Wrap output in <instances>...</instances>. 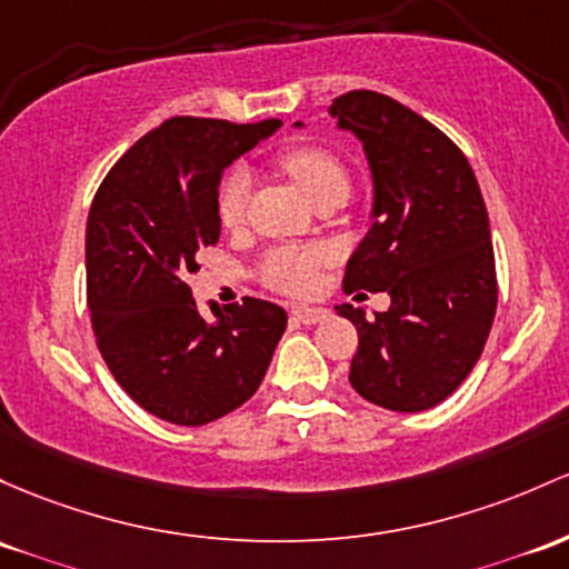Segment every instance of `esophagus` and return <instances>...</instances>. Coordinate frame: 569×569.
I'll return each instance as SVG.
<instances>
[{"label": "esophagus", "instance_id": "esophagus-1", "mask_svg": "<svg viewBox=\"0 0 569 569\" xmlns=\"http://www.w3.org/2000/svg\"><path fill=\"white\" fill-rule=\"evenodd\" d=\"M291 316H295L297 321H302L305 327H313V323L327 321L329 310L327 308H295L291 310Z\"/></svg>", "mask_w": 569, "mask_h": 569}]
</instances>
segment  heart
Masks as SVG:
<instances>
[{
    "label": "heart",
    "instance_id": "heart-1",
    "mask_svg": "<svg viewBox=\"0 0 569 569\" xmlns=\"http://www.w3.org/2000/svg\"><path fill=\"white\" fill-rule=\"evenodd\" d=\"M283 170L291 180L308 193L310 199L329 186H348V174L342 170L340 159L329 153L327 148L299 146L283 153L280 159ZM248 199H251V172L234 170L223 180L221 193H218V216L223 227H240L246 218ZM327 259L323 248H283L274 251L264 264V278L272 289L286 291V295H305L313 286L316 267Z\"/></svg>",
    "mask_w": 569,
    "mask_h": 569
}]
</instances>
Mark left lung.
Instances as JSON below:
<instances>
[{
    "mask_svg": "<svg viewBox=\"0 0 569 569\" xmlns=\"http://www.w3.org/2000/svg\"><path fill=\"white\" fill-rule=\"evenodd\" d=\"M329 116L361 142L372 178V227L348 259L342 286L391 297L376 321L353 305L335 308L359 332L351 386L386 410H429L470 376L495 321L483 193L465 153L397 99L351 91L335 99Z\"/></svg>",
    "mask_w": 569,
    "mask_h": 569,
    "instance_id": "1",
    "label": "left lung"
}]
</instances>
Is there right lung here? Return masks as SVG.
<instances>
[{"mask_svg": "<svg viewBox=\"0 0 569 569\" xmlns=\"http://www.w3.org/2000/svg\"><path fill=\"white\" fill-rule=\"evenodd\" d=\"M280 121L170 118L99 186L86 223L91 327L121 389L161 421L202 427L259 389L286 332L283 308L246 297L204 318L186 283L221 234L218 183Z\"/></svg>", "mask_w": 569, "mask_h": 569, "instance_id": "1", "label": "right lung"}]
</instances>
